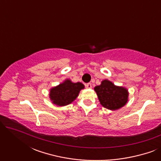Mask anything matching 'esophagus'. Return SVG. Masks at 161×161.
Returning a JSON list of instances; mask_svg holds the SVG:
<instances>
[{
  "label": "esophagus",
  "instance_id": "34e87169",
  "mask_svg": "<svg viewBox=\"0 0 161 161\" xmlns=\"http://www.w3.org/2000/svg\"><path fill=\"white\" fill-rule=\"evenodd\" d=\"M86 87L87 89H91V88L92 87V83H86Z\"/></svg>",
  "mask_w": 161,
  "mask_h": 161
}]
</instances>
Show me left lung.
Returning <instances> with one entry per match:
<instances>
[{
	"label": "left lung",
	"instance_id": "8db88e82",
	"mask_svg": "<svg viewBox=\"0 0 161 161\" xmlns=\"http://www.w3.org/2000/svg\"><path fill=\"white\" fill-rule=\"evenodd\" d=\"M100 104L105 108L115 111L124 106L128 100L126 88L115 86L111 81L103 80L100 86L94 87Z\"/></svg>",
	"mask_w": 161,
	"mask_h": 161
}]
</instances>
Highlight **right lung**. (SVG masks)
Instances as JSON below:
<instances>
[{"label":"right lung","instance_id":"right-lung-1","mask_svg":"<svg viewBox=\"0 0 161 161\" xmlns=\"http://www.w3.org/2000/svg\"><path fill=\"white\" fill-rule=\"evenodd\" d=\"M83 89H84V85L82 83H72L67 79L63 83L50 89V99L53 104L64 106L73 102Z\"/></svg>","mask_w":161,"mask_h":161}]
</instances>
